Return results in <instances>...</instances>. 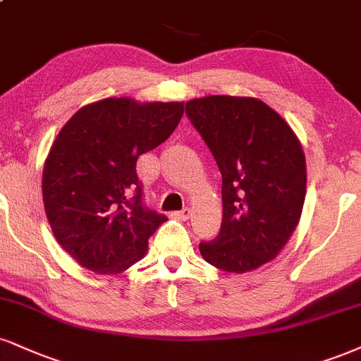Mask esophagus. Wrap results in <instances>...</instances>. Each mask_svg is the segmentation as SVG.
Listing matches in <instances>:
<instances>
[{"instance_id":"34e87169","label":"esophagus","mask_w":361,"mask_h":361,"mask_svg":"<svg viewBox=\"0 0 361 361\" xmlns=\"http://www.w3.org/2000/svg\"><path fill=\"white\" fill-rule=\"evenodd\" d=\"M192 208H183V210H180V212H175V214H173L171 216H175L176 220H188L190 216H192Z\"/></svg>"}]
</instances>
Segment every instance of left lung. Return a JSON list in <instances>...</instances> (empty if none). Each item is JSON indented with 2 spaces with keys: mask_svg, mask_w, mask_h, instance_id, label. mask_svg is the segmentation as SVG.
I'll use <instances>...</instances> for the list:
<instances>
[{
  "mask_svg": "<svg viewBox=\"0 0 361 361\" xmlns=\"http://www.w3.org/2000/svg\"><path fill=\"white\" fill-rule=\"evenodd\" d=\"M186 116L222 173V227L214 240L200 244V254L225 272L255 271L279 254L301 219V142L274 109L254 97L193 99Z\"/></svg>",
  "mask_w": 361,
  "mask_h": 361,
  "instance_id": "left-lung-1",
  "label": "left lung"
}]
</instances>
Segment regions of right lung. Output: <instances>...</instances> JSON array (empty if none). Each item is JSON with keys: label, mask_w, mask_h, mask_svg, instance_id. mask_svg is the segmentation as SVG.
<instances>
[{"label": "right lung", "mask_w": 361, "mask_h": 361, "mask_svg": "<svg viewBox=\"0 0 361 361\" xmlns=\"http://www.w3.org/2000/svg\"><path fill=\"white\" fill-rule=\"evenodd\" d=\"M183 111V102L109 97L59 133L43 168V205L56 242L82 267L119 274L145 257L168 219L142 203L136 161L166 141Z\"/></svg>", "instance_id": "obj_1"}]
</instances>
